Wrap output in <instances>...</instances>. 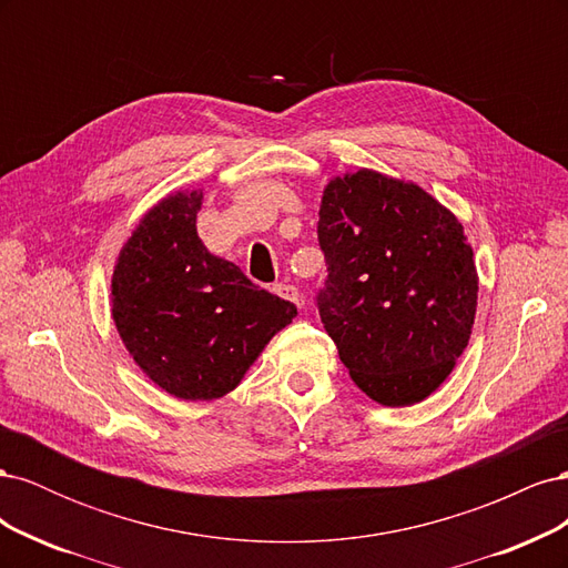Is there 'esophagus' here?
I'll return each instance as SVG.
<instances>
[{
	"label": "esophagus",
	"mask_w": 568,
	"mask_h": 568,
	"mask_svg": "<svg viewBox=\"0 0 568 568\" xmlns=\"http://www.w3.org/2000/svg\"><path fill=\"white\" fill-rule=\"evenodd\" d=\"M274 294L301 307V294H298L296 286H291V284H274Z\"/></svg>",
	"instance_id": "esophagus-1"
}]
</instances>
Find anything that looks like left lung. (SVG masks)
Returning a JSON list of instances; mask_svg holds the SVG:
<instances>
[{"label": "left lung", "mask_w": 568, "mask_h": 568, "mask_svg": "<svg viewBox=\"0 0 568 568\" xmlns=\"http://www.w3.org/2000/svg\"><path fill=\"white\" fill-rule=\"evenodd\" d=\"M326 277L315 305L341 363L372 400H424L467 348L474 253L457 217L417 184L372 170L324 189L317 222Z\"/></svg>", "instance_id": "left-lung-1"}]
</instances>
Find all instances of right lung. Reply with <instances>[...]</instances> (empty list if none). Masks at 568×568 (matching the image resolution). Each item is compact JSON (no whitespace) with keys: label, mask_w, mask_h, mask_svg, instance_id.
Instances as JSON below:
<instances>
[{"label":"right lung","mask_w":568,"mask_h":568,"mask_svg":"<svg viewBox=\"0 0 568 568\" xmlns=\"http://www.w3.org/2000/svg\"><path fill=\"white\" fill-rule=\"evenodd\" d=\"M201 194L163 199L140 222L111 282L113 320L134 363L182 400L230 393L296 305L211 255L196 234Z\"/></svg>","instance_id":"1"}]
</instances>
